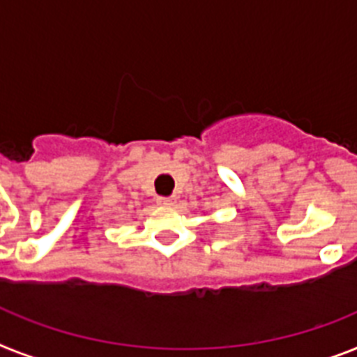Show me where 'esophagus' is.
Returning <instances> with one entry per match:
<instances>
[{
    "label": "esophagus",
    "instance_id": "obj_1",
    "mask_svg": "<svg viewBox=\"0 0 357 357\" xmlns=\"http://www.w3.org/2000/svg\"><path fill=\"white\" fill-rule=\"evenodd\" d=\"M176 202V197H158V204L173 206Z\"/></svg>",
    "mask_w": 357,
    "mask_h": 357
}]
</instances>
